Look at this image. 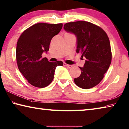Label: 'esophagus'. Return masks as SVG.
Masks as SVG:
<instances>
[{
  "label": "esophagus",
  "mask_w": 129,
  "mask_h": 129,
  "mask_svg": "<svg viewBox=\"0 0 129 129\" xmlns=\"http://www.w3.org/2000/svg\"><path fill=\"white\" fill-rule=\"evenodd\" d=\"M64 66H65V67H68V68H71V67H72V65L67 64H65V63H64Z\"/></svg>",
  "instance_id": "34e87169"
}]
</instances>
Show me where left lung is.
Wrapping results in <instances>:
<instances>
[{
    "mask_svg": "<svg viewBox=\"0 0 129 129\" xmlns=\"http://www.w3.org/2000/svg\"><path fill=\"white\" fill-rule=\"evenodd\" d=\"M65 31L75 34L77 38L76 53L85 57L81 75L74 79L75 83L83 89L98 85L103 79L111 62L109 38L99 26L86 21L69 22L64 24Z\"/></svg>",
    "mask_w": 129,
    "mask_h": 129,
    "instance_id": "obj_1",
    "label": "left lung"
}]
</instances>
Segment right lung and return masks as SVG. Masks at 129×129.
I'll return each mask as SVG.
<instances>
[{
  "label": "right lung",
  "instance_id": "1",
  "mask_svg": "<svg viewBox=\"0 0 129 129\" xmlns=\"http://www.w3.org/2000/svg\"><path fill=\"white\" fill-rule=\"evenodd\" d=\"M62 23H39L24 30L18 41L16 58L19 70L30 84L38 88L48 86L61 61L50 62L42 54L49 49L52 38L59 33Z\"/></svg>",
  "mask_w": 129,
  "mask_h": 129
}]
</instances>
